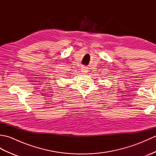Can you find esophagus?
<instances>
[{
  "label": "esophagus",
  "instance_id": "1",
  "mask_svg": "<svg viewBox=\"0 0 156 156\" xmlns=\"http://www.w3.org/2000/svg\"><path fill=\"white\" fill-rule=\"evenodd\" d=\"M82 72H84V73H86V72H87V69L85 67H83V68H82Z\"/></svg>",
  "mask_w": 156,
  "mask_h": 156
}]
</instances>
